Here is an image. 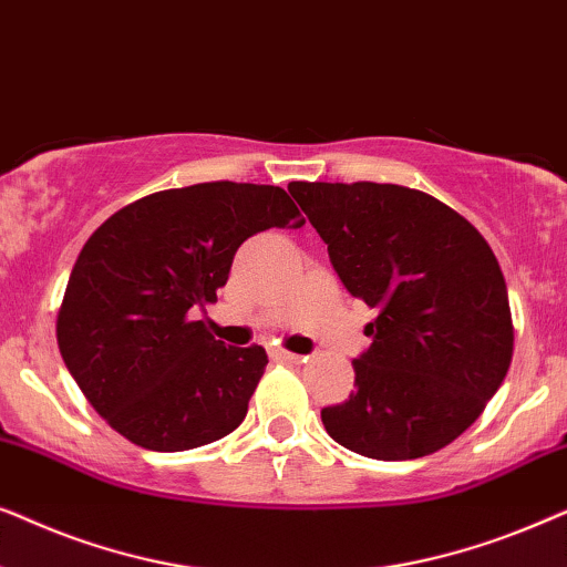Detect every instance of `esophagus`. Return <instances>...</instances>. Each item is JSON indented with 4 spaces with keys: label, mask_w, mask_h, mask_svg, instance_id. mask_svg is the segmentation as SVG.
Wrapping results in <instances>:
<instances>
[{
    "label": "esophagus",
    "mask_w": 567,
    "mask_h": 567,
    "mask_svg": "<svg viewBox=\"0 0 567 567\" xmlns=\"http://www.w3.org/2000/svg\"><path fill=\"white\" fill-rule=\"evenodd\" d=\"M270 355H274L276 361H289V363H299V361H305V355L291 353V351H284V348H276V351H270Z\"/></svg>",
    "instance_id": "obj_1"
}]
</instances>
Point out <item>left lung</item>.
Listing matches in <instances>:
<instances>
[{
    "label": "left lung",
    "instance_id": "1",
    "mask_svg": "<svg viewBox=\"0 0 567 567\" xmlns=\"http://www.w3.org/2000/svg\"><path fill=\"white\" fill-rule=\"evenodd\" d=\"M351 297L377 309L353 361L355 392L322 408L324 431L382 462L462 436L514 355L508 291L491 245L423 190L392 183H291Z\"/></svg>",
    "mask_w": 567,
    "mask_h": 567
}]
</instances>
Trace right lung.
<instances>
[{
    "instance_id": "1",
    "label": "right lung",
    "mask_w": 567,
    "mask_h": 567,
    "mask_svg": "<svg viewBox=\"0 0 567 567\" xmlns=\"http://www.w3.org/2000/svg\"><path fill=\"white\" fill-rule=\"evenodd\" d=\"M278 185L198 183L123 206L92 231L69 276L56 340L90 405L131 444L185 452L247 415L268 355L224 346L190 320L216 301L237 247L301 227Z\"/></svg>"
}]
</instances>
